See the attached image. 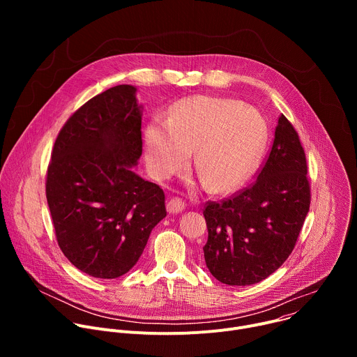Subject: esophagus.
Instances as JSON below:
<instances>
[{
  "label": "esophagus",
  "mask_w": 357,
  "mask_h": 357,
  "mask_svg": "<svg viewBox=\"0 0 357 357\" xmlns=\"http://www.w3.org/2000/svg\"><path fill=\"white\" fill-rule=\"evenodd\" d=\"M185 209V203L182 202V199L174 197L167 203V211L169 215H176L181 213Z\"/></svg>",
  "instance_id": "1"
}]
</instances>
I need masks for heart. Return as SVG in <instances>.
<instances>
[{"label": "heart", "mask_w": 357, "mask_h": 357, "mask_svg": "<svg viewBox=\"0 0 357 357\" xmlns=\"http://www.w3.org/2000/svg\"><path fill=\"white\" fill-rule=\"evenodd\" d=\"M268 138L264 117L238 100L196 96L176 103L169 119L145 128V160L164 179L186 167L196 149V172L213 193L241 186L256 171Z\"/></svg>", "instance_id": "obj_1"}]
</instances>
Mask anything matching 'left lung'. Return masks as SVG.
Instances as JSON below:
<instances>
[{"label": "left lung", "mask_w": 357, "mask_h": 357, "mask_svg": "<svg viewBox=\"0 0 357 357\" xmlns=\"http://www.w3.org/2000/svg\"><path fill=\"white\" fill-rule=\"evenodd\" d=\"M311 203L307 158L298 134L278 119L270 155L257 181L203 211L208 241L206 267L227 285H251L266 280L288 259Z\"/></svg>", "instance_id": "1"}]
</instances>
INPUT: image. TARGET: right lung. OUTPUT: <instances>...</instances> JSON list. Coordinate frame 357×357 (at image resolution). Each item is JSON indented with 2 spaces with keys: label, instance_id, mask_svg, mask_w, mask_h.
<instances>
[{
  "label": "right lung",
  "instance_id": "1",
  "mask_svg": "<svg viewBox=\"0 0 357 357\" xmlns=\"http://www.w3.org/2000/svg\"><path fill=\"white\" fill-rule=\"evenodd\" d=\"M137 87L90 98L63 126L47 168L46 199L68 260L94 278H117L141 257L165 216L164 190L134 168L142 154Z\"/></svg>",
  "mask_w": 357,
  "mask_h": 357
}]
</instances>
